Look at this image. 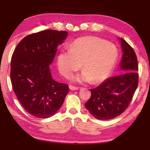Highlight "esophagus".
Instances as JSON below:
<instances>
[{
    "mask_svg": "<svg viewBox=\"0 0 150 150\" xmlns=\"http://www.w3.org/2000/svg\"><path fill=\"white\" fill-rule=\"evenodd\" d=\"M69 89L71 91H77V90H79V88L78 87H74V86H71V85H70L69 87Z\"/></svg>",
    "mask_w": 150,
    "mask_h": 150,
    "instance_id": "34e87169",
    "label": "esophagus"
}]
</instances>
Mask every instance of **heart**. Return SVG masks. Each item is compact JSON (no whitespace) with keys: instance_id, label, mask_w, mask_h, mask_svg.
<instances>
[{"instance_id":"1","label":"heart","mask_w":150,"mask_h":150,"mask_svg":"<svg viewBox=\"0 0 150 150\" xmlns=\"http://www.w3.org/2000/svg\"><path fill=\"white\" fill-rule=\"evenodd\" d=\"M117 58L118 51L115 45L98 37L85 36L71 44L69 50L60 51L57 65L61 74L69 77L81 64L83 72L72 80L98 84L108 77Z\"/></svg>"}]
</instances>
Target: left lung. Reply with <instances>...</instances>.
<instances>
[{
    "mask_svg": "<svg viewBox=\"0 0 150 150\" xmlns=\"http://www.w3.org/2000/svg\"><path fill=\"white\" fill-rule=\"evenodd\" d=\"M122 47L120 75L108 78L91 89V96L85 104L90 114L98 120H110L121 115L131 102L138 85V60L130 45L118 38Z\"/></svg>",
    "mask_w": 150,
    "mask_h": 150,
    "instance_id": "1",
    "label": "left lung"
}]
</instances>
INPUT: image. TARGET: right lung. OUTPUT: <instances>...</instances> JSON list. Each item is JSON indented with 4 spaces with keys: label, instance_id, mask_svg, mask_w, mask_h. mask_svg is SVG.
Instances as JSON below:
<instances>
[{
    "label": "right lung",
    "instance_id": "obj_1",
    "mask_svg": "<svg viewBox=\"0 0 150 150\" xmlns=\"http://www.w3.org/2000/svg\"><path fill=\"white\" fill-rule=\"evenodd\" d=\"M67 35V32L54 30L34 33L22 39L12 54V88L23 108L37 118L54 116L69 91L67 85L52 78L50 69L58 45Z\"/></svg>",
    "mask_w": 150,
    "mask_h": 150
}]
</instances>
